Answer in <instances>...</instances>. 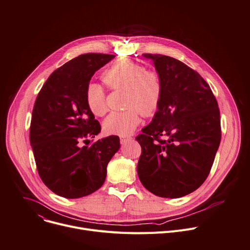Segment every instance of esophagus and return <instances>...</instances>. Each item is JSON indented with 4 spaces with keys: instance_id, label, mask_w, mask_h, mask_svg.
I'll return each instance as SVG.
<instances>
[{
    "instance_id": "34e87169",
    "label": "esophagus",
    "mask_w": 250,
    "mask_h": 250,
    "mask_svg": "<svg viewBox=\"0 0 250 250\" xmlns=\"http://www.w3.org/2000/svg\"><path fill=\"white\" fill-rule=\"evenodd\" d=\"M131 140H132V138H130V137H121L120 142H121L122 145H125V144H126L127 142H129Z\"/></svg>"
}]
</instances>
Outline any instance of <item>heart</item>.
I'll use <instances>...</instances> for the list:
<instances>
[{"instance_id": "heart-1", "label": "heart", "mask_w": 250, "mask_h": 250, "mask_svg": "<svg viewBox=\"0 0 250 250\" xmlns=\"http://www.w3.org/2000/svg\"><path fill=\"white\" fill-rule=\"evenodd\" d=\"M102 79L111 90H125L126 109L110 113L104 123L105 132L126 137L140 125L141 113L148 118L160 108L164 95V82L158 71L146 69L141 63L122 59L106 69ZM84 98L88 108L95 116L103 117L107 111L106 95L99 83H87Z\"/></svg>"}]
</instances>
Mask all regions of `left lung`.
<instances>
[{"mask_svg": "<svg viewBox=\"0 0 250 250\" xmlns=\"http://www.w3.org/2000/svg\"><path fill=\"white\" fill-rule=\"evenodd\" d=\"M153 61L164 95L152 122L137 140L138 174L153 194L177 198L197 189L208 176L221 139L220 113L208 83L186 63L160 54Z\"/></svg>", "mask_w": 250, "mask_h": 250, "instance_id": "obj_1", "label": "left lung"}]
</instances>
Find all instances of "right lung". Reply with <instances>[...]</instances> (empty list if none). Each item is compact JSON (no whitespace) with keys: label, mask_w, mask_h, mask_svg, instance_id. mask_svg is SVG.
Returning <instances> with one entry per match:
<instances>
[{"label":"right lung","mask_w":250,"mask_h":250,"mask_svg":"<svg viewBox=\"0 0 250 250\" xmlns=\"http://www.w3.org/2000/svg\"><path fill=\"white\" fill-rule=\"evenodd\" d=\"M115 55H81L57 69L35 102L30 142L39 175L56 194L79 198L98 190L106 167L120 148L118 135L81 146L101 131L84 92L94 74Z\"/></svg>","instance_id":"obj_1"}]
</instances>
